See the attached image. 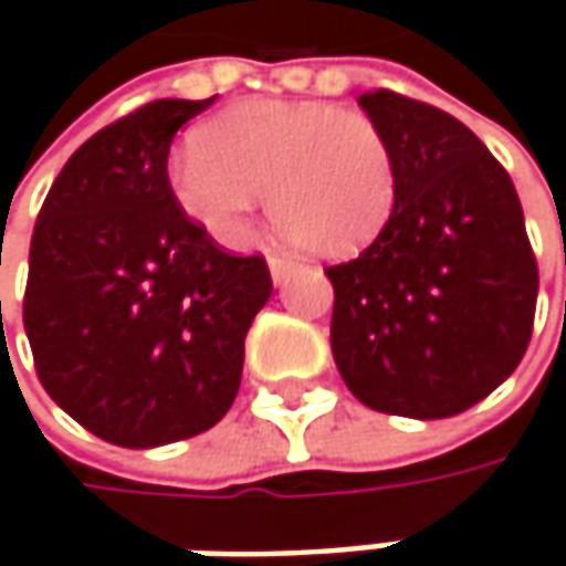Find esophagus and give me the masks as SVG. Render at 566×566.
<instances>
[{
	"label": "esophagus",
	"instance_id": "esophagus-1",
	"mask_svg": "<svg viewBox=\"0 0 566 566\" xmlns=\"http://www.w3.org/2000/svg\"><path fill=\"white\" fill-rule=\"evenodd\" d=\"M269 269H272V279L282 284L297 269V262L291 255H282V252H269Z\"/></svg>",
	"mask_w": 566,
	"mask_h": 566
}]
</instances>
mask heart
<instances>
[{
    "label": "heart",
    "mask_w": 566,
    "mask_h": 566,
    "mask_svg": "<svg viewBox=\"0 0 566 566\" xmlns=\"http://www.w3.org/2000/svg\"><path fill=\"white\" fill-rule=\"evenodd\" d=\"M172 195L223 247L252 230L259 198L297 250L346 259L375 243L397 205L394 153L368 115L326 102H247L172 163Z\"/></svg>",
    "instance_id": "heart-1"
}]
</instances>
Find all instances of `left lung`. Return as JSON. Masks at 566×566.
Instances as JSON below:
<instances>
[{"instance_id":"8db88e82","label":"left lung","mask_w":566,"mask_h":566,"mask_svg":"<svg viewBox=\"0 0 566 566\" xmlns=\"http://www.w3.org/2000/svg\"><path fill=\"white\" fill-rule=\"evenodd\" d=\"M358 105L390 144L397 205L368 250L326 269L336 368L378 413H464L532 339L538 262L515 185L449 112L390 88Z\"/></svg>"}]
</instances>
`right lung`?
I'll use <instances>...</instances> for the list:
<instances>
[{"instance_id": "obj_1", "label": "right lung", "mask_w": 566, "mask_h": 566, "mask_svg": "<svg viewBox=\"0 0 566 566\" xmlns=\"http://www.w3.org/2000/svg\"><path fill=\"white\" fill-rule=\"evenodd\" d=\"M214 98H159L66 159L34 223L24 333L56 407L120 449L191 439L230 410L262 255H230L185 214L169 147Z\"/></svg>"}]
</instances>
